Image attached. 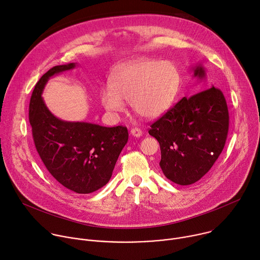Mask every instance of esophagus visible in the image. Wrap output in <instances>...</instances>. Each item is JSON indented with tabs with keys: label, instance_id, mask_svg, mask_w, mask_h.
Wrapping results in <instances>:
<instances>
[{
	"label": "esophagus",
	"instance_id": "1",
	"mask_svg": "<svg viewBox=\"0 0 260 260\" xmlns=\"http://www.w3.org/2000/svg\"><path fill=\"white\" fill-rule=\"evenodd\" d=\"M142 131L140 129V128H138V127H135V128H132V131H131V135L133 136V137H136V138H140L141 136H142Z\"/></svg>",
	"mask_w": 260,
	"mask_h": 260
}]
</instances>
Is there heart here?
Listing matches in <instances>:
<instances>
[{
    "label": "heart",
    "instance_id": "heart-1",
    "mask_svg": "<svg viewBox=\"0 0 260 260\" xmlns=\"http://www.w3.org/2000/svg\"><path fill=\"white\" fill-rule=\"evenodd\" d=\"M179 86L180 74L172 61L141 58L114 74L110 87L101 92V102L111 114L124 112L126 102L138 115L154 119L172 107Z\"/></svg>",
    "mask_w": 260,
    "mask_h": 260
}]
</instances>
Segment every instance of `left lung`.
<instances>
[{"label": "left lung", "mask_w": 260, "mask_h": 260, "mask_svg": "<svg viewBox=\"0 0 260 260\" xmlns=\"http://www.w3.org/2000/svg\"><path fill=\"white\" fill-rule=\"evenodd\" d=\"M193 77L206 79L202 64L192 67ZM183 98L150 125L149 135L160 146L159 166L179 185H190L206 175L223 150L230 116L225 98L214 86Z\"/></svg>", "instance_id": "left-lung-1"}]
</instances>
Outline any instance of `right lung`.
<instances>
[{
  "label": "right lung",
  "instance_id": "obj_1",
  "mask_svg": "<svg viewBox=\"0 0 260 260\" xmlns=\"http://www.w3.org/2000/svg\"><path fill=\"white\" fill-rule=\"evenodd\" d=\"M76 66H55L40 78L30 96L28 119L36 149L49 174L66 188L86 194L109 182L128 133L120 125L63 121L50 112L42 98L47 81Z\"/></svg>",
  "mask_w": 260,
  "mask_h": 260
}]
</instances>
